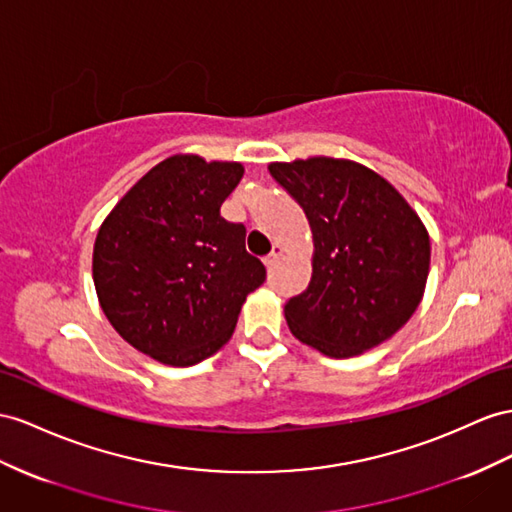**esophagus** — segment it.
Masks as SVG:
<instances>
[{
	"label": "esophagus",
	"mask_w": 512,
	"mask_h": 512,
	"mask_svg": "<svg viewBox=\"0 0 512 512\" xmlns=\"http://www.w3.org/2000/svg\"><path fill=\"white\" fill-rule=\"evenodd\" d=\"M283 257V246H279V244H274V248H272V253L264 259V264L268 266V268H274L279 264V259Z\"/></svg>",
	"instance_id": "34e87169"
}]
</instances>
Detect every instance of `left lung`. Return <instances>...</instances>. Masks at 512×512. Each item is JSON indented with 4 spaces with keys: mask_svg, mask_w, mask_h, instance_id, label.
I'll return each instance as SVG.
<instances>
[{
    "mask_svg": "<svg viewBox=\"0 0 512 512\" xmlns=\"http://www.w3.org/2000/svg\"><path fill=\"white\" fill-rule=\"evenodd\" d=\"M268 170L313 233L311 281L285 303L290 331L333 359L383 344L424 296L430 238L422 220L387 179L357 162L309 157Z\"/></svg>",
    "mask_w": 512,
    "mask_h": 512,
    "instance_id": "1",
    "label": "left lung"
}]
</instances>
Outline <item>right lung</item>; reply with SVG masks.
I'll return each instance as SVG.
<instances>
[{"mask_svg": "<svg viewBox=\"0 0 512 512\" xmlns=\"http://www.w3.org/2000/svg\"><path fill=\"white\" fill-rule=\"evenodd\" d=\"M238 162L173 155L153 166L103 220L93 279L103 313L127 344L186 368L229 342L266 268L246 253V227L220 216Z\"/></svg>", "mask_w": 512, "mask_h": 512, "instance_id": "1", "label": "right lung"}]
</instances>
